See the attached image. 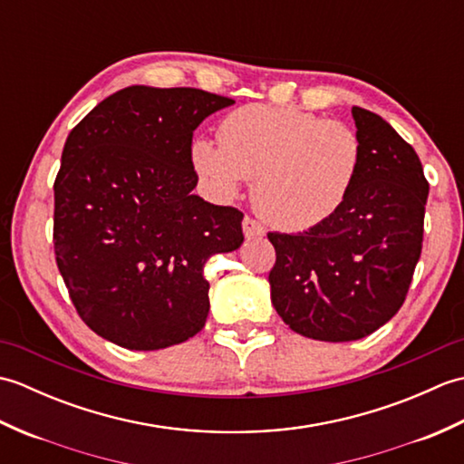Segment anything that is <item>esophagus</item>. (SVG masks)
Returning <instances> with one entry per match:
<instances>
[{
  "instance_id": "esophagus-1",
  "label": "esophagus",
  "mask_w": 464,
  "mask_h": 464,
  "mask_svg": "<svg viewBox=\"0 0 464 464\" xmlns=\"http://www.w3.org/2000/svg\"><path fill=\"white\" fill-rule=\"evenodd\" d=\"M243 235L247 239H257V237H263L265 229H263V225L259 221L251 219V217H245V219H243Z\"/></svg>"
}]
</instances>
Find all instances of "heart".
<instances>
[{
	"label": "heart",
	"mask_w": 464,
	"mask_h": 464,
	"mask_svg": "<svg viewBox=\"0 0 464 464\" xmlns=\"http://www.w3.org/2000/svg\"><path fill=\"white\" fill-rule=\"evenodd\" d=\"M219 140L201 137L191 145L197 175L221 199H233L243 181L255 177V207L283 231L327 223L359 179V135L295 107H239L223 120Z\"/></svg>",
	"instance_id": "b5f03b06"
}]
</instances>
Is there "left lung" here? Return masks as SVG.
Here are the masks:
<instances>
[{"label": "left lung", "mask_w": 464, "mask_h": 464, "mask_svg": "<svg viewBox=\"0 0 464 464\" xmlns=\"http://www.w3.org/2000/svg\"><path fill=\"white\" fill-rule=\"evenodd\" d=\"M351 113L362 163L347 203L314 229L267 235L273 307L314 341H357L395 317L422 249L429 183L419 155L377 113Z\"/></svg>", "instance_id": "1"}]
</instances>
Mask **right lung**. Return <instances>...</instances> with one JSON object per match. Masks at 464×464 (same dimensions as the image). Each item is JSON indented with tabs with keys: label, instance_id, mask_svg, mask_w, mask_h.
<instances>
[{
	"label": "right lung",
	"instance_id": "add662e5",
	"mask_svg": "<svg viewBox=\"0 0 464 464\" xmlns=\"http://www.w3.org/2000/svg\"><path fill=\"white\" fill-rule=\"evenodd\" d=\"M233 100L131 85L69 133L53 185L55 259L77 313L105 341L157 351L209 313L203 267L241 247L243 213L193 195V131Z\"/></svg>",
	"mask_w": 464,
	"mask_h": 464
}]
</instances>
